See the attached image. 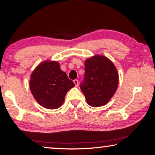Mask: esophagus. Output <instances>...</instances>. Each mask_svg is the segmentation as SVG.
<instances>
[{
	"instance_id": "obj_1",
	"label": "esophagus",
	"mask_w": 155,
	"mask_h": 155,
	"mask_svg": "<svg viewBox=\"0 0 155 155\" xmlns=\"http://www.w3.org/2000/svg\"><path fill=\"white\" fill-rule=\"evenodd\" d=\"M73 82H74V83L75 84V86L77 87L78 85V81L77 79H75V80L73 81Z\"/></svg>"
}]
</instances>
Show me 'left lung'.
I'll use <instances>...</instances> for the list:
<instances>
[{
	"instance_id": "8db88e82",
	"label": "left lung",
	"mask_w": 155,
	"mask_h": 155,
	"mask_svg": "<svg viewBox=\"0 0 155 155\" xmlns=\"http://www.w3.org/2000/svg\"><path fill=\"white\" fill-rule=\"evenodd\" d=\"M85 73L81 89L91 107L107 104L113 96L118 84L116 67L109 59L97 55L85 61Z\"/></svg>"
}]
</instances>
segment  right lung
I'll return each instance as SVG.
<instances>
[{"mask_svg":"<svg viewBox=\"0 0 155 155\" xmlns=\"http://www.w3.org/2000/svg\"><path fill=\"white\" fill-rule=\"evenodd\" d=\"M74 84L61 71L56 61H46L35 68L31 77L30 88L41 106L49 109L60 107L65 95Z\"/></svg>","mask_w":155,"mask_h":155,"instance_id":"1","label":"right lung"}]
</instances>
